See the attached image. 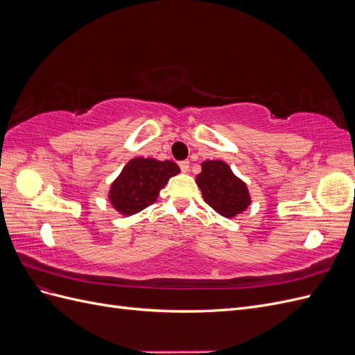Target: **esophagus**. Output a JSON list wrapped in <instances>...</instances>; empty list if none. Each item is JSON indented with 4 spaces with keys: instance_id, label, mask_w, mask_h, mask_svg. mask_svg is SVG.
<instances>
[{
    "instance_id": "esophagus-1",
    "label": "esophagus",
    "mask_w": 355,
    "mask_h": 355,
    "mask_svg": "<svg viewBox=\"0 0 355 355\" xmlns=\"http://www.w3.org/2000/svg\"><path fill=\"white\" fill-rule=\"evenodd\" d=\"M179 167H180V170H182V171H188V170H189V161H188V159L180 161V163H179Z\"/></svg>"
}]
</instances>
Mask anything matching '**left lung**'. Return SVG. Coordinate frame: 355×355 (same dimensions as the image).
Instances as JSON below:
<instances>
[{
  "instance_id": "8db88e82",
  "label": "left lung",
  "mask_w": 355,
  "mask_h": 355,
  "mask_svg": "<svg viewBox=\"0 0 355 355\" xmlns=\"http://www.w3.org/2000/svg\"><path fill=\"white\" fill-rule=\"evenodd\" d=\"M204 201L225 218L244 211L250 204V196L243 180L232 173L223 161H204L197 176Z\"/></svg>"
}]
</instances>
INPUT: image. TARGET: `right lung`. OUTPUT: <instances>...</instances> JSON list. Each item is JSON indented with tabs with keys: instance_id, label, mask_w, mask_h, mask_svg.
<instances>
[{
	"instance_id": "right-lung-1",
	"label": "right lung",
	"mask_w": 355,
	"mask_h": 355,
	"mask_svg": "<svg viewBox=\"0 0 355 355\" xmlns=\"http://www.w3.org/2000/svg\"><path fill=\"white\" fill-rule=\"evenodd\" d=\"M179 171L180 168L173 161L133 158L111 185L110 201L114 209L130 216L154 204L168 179Z\"/></svg>"
}]
</instances>
